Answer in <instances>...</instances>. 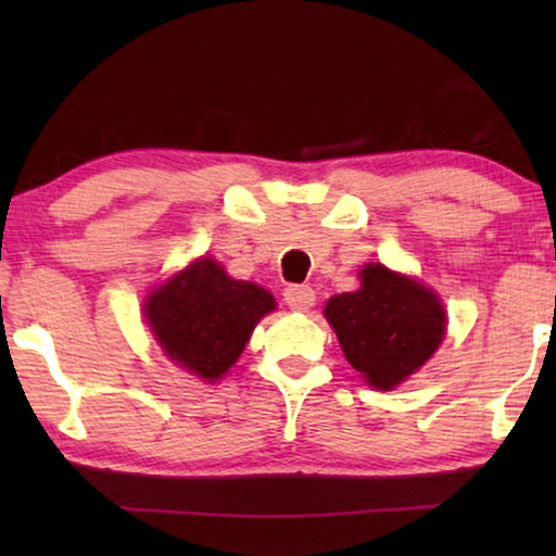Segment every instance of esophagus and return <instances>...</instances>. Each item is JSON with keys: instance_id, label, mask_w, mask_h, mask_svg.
Returning a JSON list of instances; mask_svg holds the SVG:
<instances>
[{"instance_id": "34e87169", "label": "esophagus", "mask_w": 556, "mask_h": 556, "mask_svg": "<svg viewBox=\"0 0 556 556\" xmlns=\"http://www.w3.org/2000/svg\"><path fill=\"white\" fill-rule=\"evenodd\" d=\"M283 301L291 306L293 311H308L314 306L316 293L311 286H288L283 291Z\"/></svg>"}]
</instances>
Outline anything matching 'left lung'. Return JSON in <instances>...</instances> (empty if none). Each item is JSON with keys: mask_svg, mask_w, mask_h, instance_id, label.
Returning a JSON list of instances; mask_svg holds the SVG:
<instances>
[{"mask_svg": "<svg viewBox=\"0 0 556 556\" xmlns=\"http://www.w3.org/2000/svg\"><path fill=\"white\" fill-rule=\"evenodd\" d=\"M362 288L326 303L344 356L377 390H392L430 359L445 337L443 303L430 288L384 265L359 273Z\"/></svg>", "mask_w": 556, "mask_h": 556, "instance_id": "left-lung-1", "label": "left lung"}]
</instances>
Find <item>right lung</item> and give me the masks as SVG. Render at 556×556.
<instances>
[{
	"mask_svg": "<svg viewBox=\"0 0 556 556\" xmlns=\"http://www.w3.org/2000/svg\"><path fill=\"white\" fill-rule=\"evenodd\" d=\"M273 306L265 288L232 280L223 265L202 257L149 295L147 318L169 359L215 382Z\"/></svg>",
	"mask_w": 556,
	"mask_h": 556,
	"instance_id": "add662e5",
	"label": "right lung"
}]
</instances>
